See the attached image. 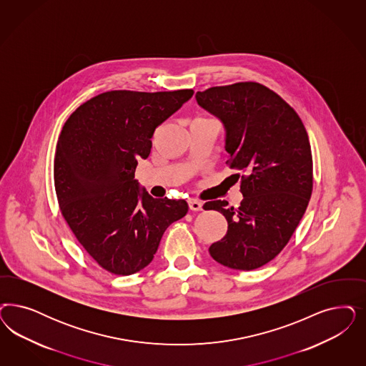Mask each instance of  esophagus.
Returning a JSON list of instances; mask_svg holds the SVG:
<instances>
[{
  "label": "esophagus",
  "instance_id": "34e87169",
  "mask_svg": "<svg viewBox=\"0 0 366 366\" xmlns=\"http://www.w3.org/2000/svg\"><path fill=\"white\" fill-rule=\"evenodd\" d=\"M189 206L192 212H201L203 203L201 201H197V199H189Z\"/></svg>",
  "mask_w": 366,
  "mask_h": 366
}]
</instances>
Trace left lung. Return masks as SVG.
<instances>
[{"label":"left lung","instance_id":"obj_1","mask_svg":"<svg viewBox=\"0 0 366 366\" xmlns=\"http://www.w3.org/2000/svg\"><path fill=\"white\" fill-rule=\"evenodd\" d=\"M199 107L224 122L226 164L239 172V207L206 202L227 221L212 259L232 269L253 271L274 259L294 234L312 192V154L306 128L280 95L257 82L210 87Z\"/></svg>","mask_w":366,"mask_h":366}]
</instances>
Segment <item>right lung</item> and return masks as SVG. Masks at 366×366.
Here are the masks:
<instances>
[{
    "label": "right lung",
    "mask_w": 366,
    "mask_h": 366,
    "mask_svg": "<svg viewBox=\"0 0 366 366\" xmlns=\"http://www.w3.org/2000/svg\"><path fill=\"white\" fill-rule=\"evenodd\" d=\"M194 90H113L78 107L60 132L54 162L60 212L84 250L113 274L144 269L165 229L189 212L184 199H154L134 179L159 125Z\"/></svg>",
    "instance_id": "1"
}]
</instances>
